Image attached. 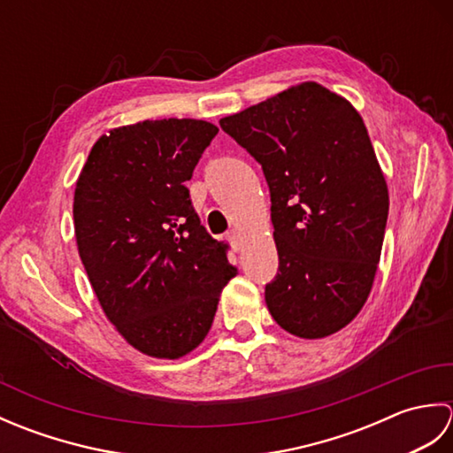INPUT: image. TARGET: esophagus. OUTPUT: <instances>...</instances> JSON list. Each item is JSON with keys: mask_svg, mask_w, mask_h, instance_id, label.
<instances>
[{"mask_svg": "<svg viewBox=\"0 0 453 453\" xmlns=\"http://www.w3.org/2000/svg\"><path fill=\"white\" fill-rule=\"evenodd\" d=\"M227 239H229V243H232L234 251H242V247H243V237H242V234H239V232H229V234H227Z\"/></svg>", "mask_w": 453, "mask_h": 453, "instance_id": "34e87169", "label": "esophagus"}]
</instances>
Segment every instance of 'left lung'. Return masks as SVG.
I'll return each instance as SVG.
<instances>
[{
  "mask_svg": "<svg viewBox=\"0 0 453 453\" xmlns=\"http://www.w3.org/2000/svg\"><path fill=\"white\" fill-rule=\"evenodd\" d=\"M261 163L271 188L278 274L266 307L284 331L323 339L368 300L389 192L352 104L315 81L219 120Z\"/></svg>",
  "mask_w": 453,
  "mask_h": 453,
  "instance_id": "1",
  "label": "left lung"
}]
</instances>
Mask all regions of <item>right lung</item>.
<instances>
[{
	"label": "right lung",
	"mask_w": 453,
	"mask_h": 453,
	"mask_svg": "<svg viewBox=\"0 0 453 453\" xmlns=\"http://www.w3.org/2000/svg\"><path fill=\"white\" fill-rule=\"evenodd\" d=\"M216 134L195 119L112 128L75 185V239L93 292L127 342L153 358L195 350L237 274L185 187Z\"/></svg>",
	"instance_id": "obj_1"
}]
</instances>
